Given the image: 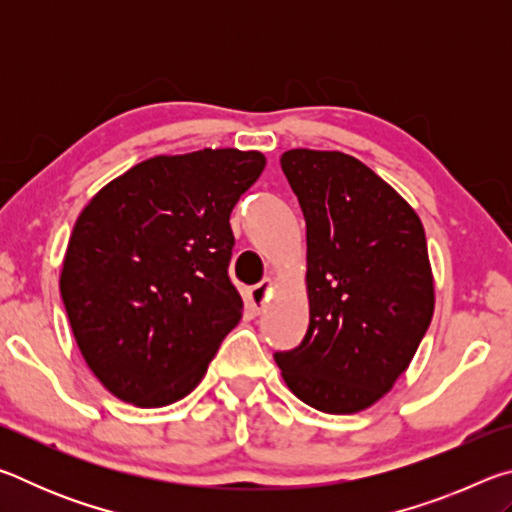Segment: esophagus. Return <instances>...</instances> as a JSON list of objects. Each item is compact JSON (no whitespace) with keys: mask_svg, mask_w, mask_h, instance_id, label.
<instances>
[{"mask_svg":"<svg viewBox=\"0 0 512 512\" xmlns=\"http://www.w3.org/2000/svg\"><path fill=\"white\" fill-rule=\"evenodd\" d=\"M271 289H273L271 277H266V280H262L259 284H255L253 289H250L248 298H250V305H253V309H257V311L264 309L268 296H271Z\"/></svg>","mask_w":512,"mask_h":512,"instance_id":"obj_1","label":"esophagus"}]
</instances>
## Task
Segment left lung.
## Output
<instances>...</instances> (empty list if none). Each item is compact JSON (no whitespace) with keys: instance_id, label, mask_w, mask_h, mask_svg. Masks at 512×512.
<instances>
[{"instance_id":"left-lung-1","label":"left lung","mask_w":512,"mask_h":512,"mask_svg":"<svg viewBox=\"0 0 512 512\" xmlns=\"http://www.w3.org/2000/svg\"><path fill=\"white\" fill-rule=\"evenodd\" d=\"M280 164L307 223L309 327L275 361L298 400L357 413L391 391L429 329L427 237L413 207L352 155L291 149Z\"/></svg>"}]
</instances>
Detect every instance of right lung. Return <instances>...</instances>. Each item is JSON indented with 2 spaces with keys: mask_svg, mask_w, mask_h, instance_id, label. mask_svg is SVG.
I'll list each match as a JSON object with an SVG mask.
<instances>
[{
  "mask_svg": "<svg viewBox=\"0 0 512 512\" xmlns=\"http://www.w3.org/2000/svg\"><path fill=\"white\" fill-rule=\"evenodd\" d=\"M264 167L259 151L155 155L83 207L60 296L85 363L119 400H183L239 323L230 212Z\"/></svg>",
  "mask_w": 512,
  "mask_h": 512,
  "instance_id": "add662e5",
  "label": "right lung"
}]
</instances>
